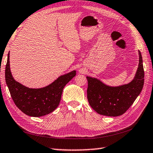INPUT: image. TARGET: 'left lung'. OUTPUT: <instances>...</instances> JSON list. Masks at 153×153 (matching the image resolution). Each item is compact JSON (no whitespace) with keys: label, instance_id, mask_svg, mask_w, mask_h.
Returning <instances> with one entry per match:
<instances>
[{"label":"left lung","instance_id":"left-lung-1","mask_svg":"<svg viewBox=\"0 0 153 153\" xmlns=\"http://www.w3.org/2000/svg\"><path fill=\"white\" fill-rule=\"evenodd\" d=\"M139 62L134 79L128 84L111 86L100 80L86 76L87 99L89 105L97 113L108 117H118L130 108L140 93L144 85L145 73L142 55L139 51Z\"/></svg>","mask_w":153,"mask_h":153}]
</instances>
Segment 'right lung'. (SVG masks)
<instances>
[{
	"label": "right lung",
	"instance_id": "1",
	"mask_svg": "<svg viewBox=\"0 0 153 153\" xmlns=\"http://www.w3.org/2000/svg\"><path fill=\"white\" fill-rule=\"evenodd\" d=\"M9 53L5 68V80L13 101L25 114L40 117L51 113L59 106L63 88L76 75L73 71L60 76L53 82L41 88H30L16 81L10 68Z\"/></svg>",
	"mask_w": 153,
	"mask_h": 153
}]
</instances>
